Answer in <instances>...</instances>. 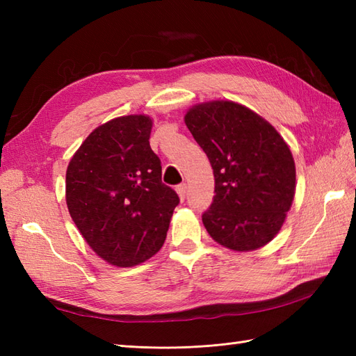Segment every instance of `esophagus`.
Listing matches in <instances>:
<instances>
[{
  "instance_id": "34e87169",
  "label": "esophagus",
  "mask_w": 356,
  "mask_h": 356,
  "mask_svg": "<svg viewBox=\"0 0 356 356\" xmlns=\"http://www.w3.org/2000/svg\"><path fill=\"white\" fill-rule=\"evenodd\" d=\"M176 193L179 194V197H180V200H185V197H186V185L185 184H180V185H177L176 186Z\"/></svg>"
}]
</instances>
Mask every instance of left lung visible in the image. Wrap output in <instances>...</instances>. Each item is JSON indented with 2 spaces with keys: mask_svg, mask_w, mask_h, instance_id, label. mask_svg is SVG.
Segmentation results:
<instances>
[{
  "mask_svg": "<svg viewBox=\"0 0 356 356\" xmlns=\"http://www.w3.org/2000/svg\"><path fill=\"white\" fill-rule=\"evenodd\" d=\"M185 124L214 171L216 195L202 216L209 236L237 252L268 245L295 195L289 145L266 119L234 101L195 104Z\"/></svg>",
  "mask_w": 356,
  "mask_h": 356,
  "instance_id": "obj_1",
  "label": "left lung"
}]
</instances>
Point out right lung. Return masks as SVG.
Here are the masks:
<instances>
[{
	"label": "right lung",
	"mask_w": 356,
	"mask_h": 356,
	"mask_svg": "<svg viewBox=\"0 0 356 356\" xmlns=\"http://www.w3.org/2000/svg\"><path fill=\"white\" fill-rule=\"evenodd\" d=\"M153 119L128 115L90 133L70 159L65 202L74 225L96 255L131 268L163 246L179 197L162 184L149 147Z\"/></svg>",
	"instance_id": "add662e5"
}]
</instances>
